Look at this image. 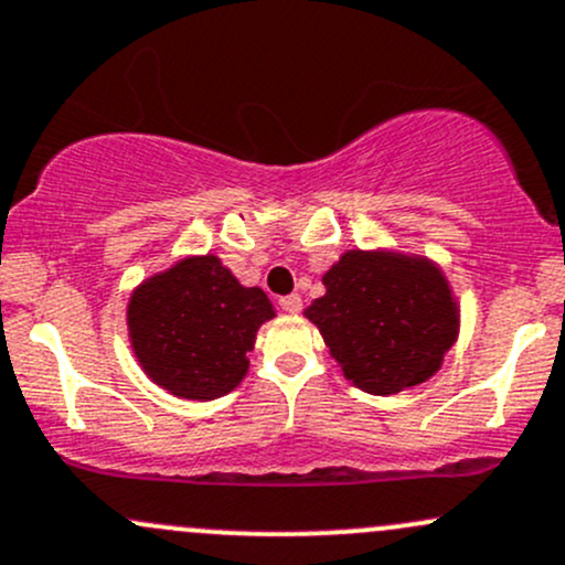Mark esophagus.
<instances>
[{"instance_id":"obj_1","label":"esophagus","mask_w":565,"mask_h":565,"mask_svg":"<svg viewBox=\"0 0 565 565\" xmlns=\"http://www.w3.org/2000/svg\"><path fill=\"white\" fill-rule=\"evenodd\" d=\"M278 306H281L287 313H300L302 298H300V295H287V298L278 300Z\"/></svg>"}]
</instances>
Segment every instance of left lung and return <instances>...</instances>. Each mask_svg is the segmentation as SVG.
<instances>
[{
	"label": "left lung",
	"instance_id": "obj_1",
	"mask_svg": "<svg viewBox=\"0 0 565 565\" xmlns=\"http://www.w3.org/2000/svg\"><path fill=\"white\" fill-rule=\"evenodd\" d=\"M302 311L349 384L397 395L436 376L460 335V302L441 265L397 248H349Z\"/></svg>",
	"mask_w": 565,
	"mask_h": 565
}]
</instances>
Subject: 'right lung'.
<instances>
[{
	"mask_svg": "<svg viewBox=\"0 0 565 565\" xmlns=\"http://www.w3.org/2000/svg\"><path fill=\"white\" fill-rule=\"evenodd\" d=\"M276 317L216 254H186L151 273L127 302V332L148 379L181 401H216L246 379L257 332Z\"/></svg>",
	"mask_w": 565,
	"mask_h": 565,
	"instance_id": "obj_1",
	"label": "right lung"
}]
</instances>
